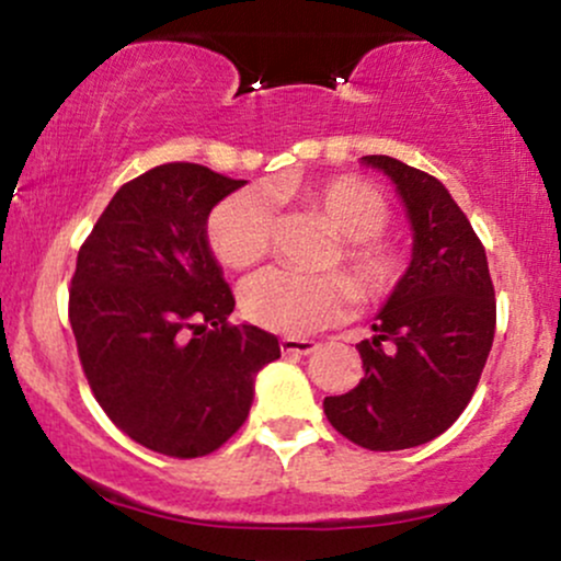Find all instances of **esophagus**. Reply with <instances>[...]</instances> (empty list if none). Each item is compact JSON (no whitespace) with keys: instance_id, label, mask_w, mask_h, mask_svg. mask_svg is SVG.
<instances>
[{"instance_id":"1","label":"esophagus","mask_w":561,"mask_h":561,"mask_svg":"<svg viewBox=\"0 0 561 561\" xmlns=\"http://www.w3.org/2000/svg\"><path fill=\"white\" fill-rule=\"evenodd\" d=\"M314 341L312 339H299V335H283L280 339V352L283 354H309L314 352Z\"/></svg>"}]
</instances>
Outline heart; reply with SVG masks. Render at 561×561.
Returning <instances> with one entry per match:
<instances>
[{"label":"heart","mask_w":561,"mask_h":561,"mask_svg":"<svg viewBox=\"0 0 561 561\" xmlns=\"http://www.w3.org/2000/svg\"><path fill=\"white\" fill-rule=\"evenodd\" d=\"M309 207L344 236L341 262L365 299H380L399 286L407 262L397 247L380 239L391 209L370 183L339 175L307 191ZM209 243L222 265L243 270L260 262L270 243V207L256 191L228 196L209 217ZM352 280L341 273L299 275L270 267L241 288V309L249 320L275 333L305 335L339 318L352 305Z\"/></svg>","instance_id":"obj_1"}]
</instances>
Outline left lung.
Listing matches in <instances>:
<instances>
[{
	"mask_svg": "<svg viewBox=\"0 0 561 561\" xmlns=\"http://www.w3.org/2000/svg\"><path fill=\"white\" fill-rule=\"evenodd\" d=\"M397 188L412 230L399 286L359 341L362 380L322 410L341 436L373 451L427 444L470 404L496 331V301L467 215L438 178L386 154L362 157Z\"/></svg>",
	"mask_w": 561,
	"mask_h": 561,
	"instance_id": "obj_1",
	"label": "left lung"
}]
</instances>
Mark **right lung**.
<instances>
[{
  "label": "right lung",
  "instance_id": "add662e5",
  "mask_svg": "<svg viewBox=\"0 0 561 561\" xmlns=\"http://www.w3.org/2000/svg\"><path fill=\"white\" fill-rule=\"evenodd\" d=\"M247 181L170 162L117 188L78 252L70 325L91 391L125 436L204 457L249 417L278 339L241 322L207 239L209 213Z\"/></svg>",
  "mask_w": 561,
  "mask_h": 561
}]
</instances>
